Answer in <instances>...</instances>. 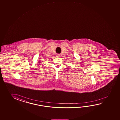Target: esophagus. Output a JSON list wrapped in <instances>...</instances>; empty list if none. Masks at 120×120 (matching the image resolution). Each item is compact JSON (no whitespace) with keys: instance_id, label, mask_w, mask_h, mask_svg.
I'll use <instances>...</instances> for the list:
<instances>
[{"instance_id":"34e87169","label":"esophagus","mask_w":120,"mask_h":120,"mask_svg":"<svg viewBox=\"0 0 120 120\" xmlns=\"http://www.w3.org/2000/svg\"><path fill=\"white\" fill-rule=\"evenodd\" d=\"M56 56L57 57H60V55L59 54H56Z\"/></svg>"}]
</instances>
